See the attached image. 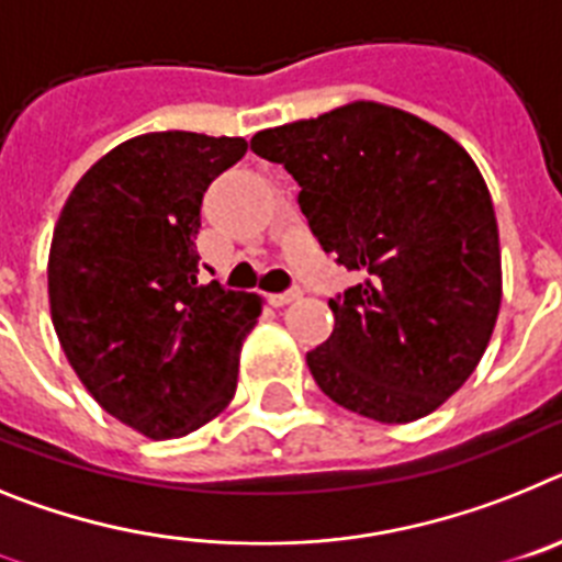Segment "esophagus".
I'll use <instances>...</instances> for the list:
<instances>
[{"label": "esophagus", "instance_id": "esophagus-1", "mask_svg": "<svg viewBox=\"0 0 562 562\" xmlns=\"http://www.w3.org/2000/svg\"><path fill=\"white\" fill-rule=\"evenodd\" d=\"M294 300H300V288H291V291H280V294L268 296V302H271L274 308H282V305H288V302Z\"/></svg>", "mask_w": 562, "mask_h": 562}]
</instances>
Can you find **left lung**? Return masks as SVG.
<instances>
[{"instance_id": "obj_1", "label": "left lung", "mask_w": 562, "mask_h": 562, "mask_svg": "<svg viewBox=\"0 0 562 562\" xmlns=\"http://www.w3.org/2000/svg\"><path fill=\"white\" fill-rule=\"evenodd\" d=\"M319 246L362 282L328 302L305 356L319 390L382 424L427 416L477 368L501 308V243L475 160L438 126L375 101L262 130Z\"/></svg>"}]
</instances>
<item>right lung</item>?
Here are the masks:
<instances>
[{
  "label": "right lung",
  "instance_id": "1",
  "mask_svg": "<svg viewBox=\"0 0 562 562\" xmlns=\"http://www.w3.org/2000/svg\"><path fill=\"white\" fill-rule=\"evenodd\" d=\"M243 138L149 133L124 140L67 198L47 288L58 341L101 407L149 438L212 422L262 300L200 285V203L246 155Z\"/></svg>",
  "mask_w": 562,
  "mask_h": 562
}]
</instances>
